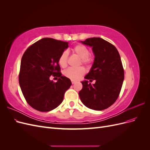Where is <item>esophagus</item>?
I'll use <instances>...</instances> for the list:
<instances>
[{
	"instance_id": "esophagus-1",
	"label": "esophagus",
	"mask_w": 150,
	"mask_h": 150,
	"mask_svg": "<svg viewBox=\"0 0 150 150\" xmlns=\"http://www.w3.org/2000/svg\"><path fill=\"white\" fill-rule=\"evenodd\" d=\"M71 83H72V84H75L76 83V81H74V80H71Z\"/></svg>"
}]
</instances>
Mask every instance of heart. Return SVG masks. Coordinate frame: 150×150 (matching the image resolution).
<instances>
[{
  "mask_svg": "<svg viewBox=\"0 0 150 150\" xmlns=\"http://www.w3.org/2000/svg\"><path fill=\"white\" fill-rule=\"evenodd\" d=\"M72 51L74 54L81 58L79 64L85 65L86 67H89L91 66L94 61V57L89 54V50L87 47L83 44H77L72 48ZM68 53L67 51H64L61 53L59 57L58 62L61 67H66L67 65ZM86 69L84 67H79L77 68L70 67L64 71V75L66 78L71 80L77 81L80 79L85 74Z\"/></svg>",
  "mask_w": 150,
  "mask_h": 150,
  "instance_id": "b5f03b06",
  "label": "heart"
}]
</instances>
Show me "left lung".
Segmentation results:
<instances>
[{
  "mask_svg": "<svg viewBox=\"0 0 150 150\" xmlns=\"http://www.w3.org/2000/svg\"><path fill=\"white\" fill-rule=\"evenodd\" d=\"M83 44L92 47L95 56L90 72L83 81L79 95L86 106L101 111L111 106L118 98L125 72L120 54L115 46L100 38L86 39ZM88 80H96L91 85Z\"/></svg>",
  "mask_w": 150,
  "mask_h": 150,
  "instance_id": "obj_1",
  "label": "left lung"
}]
</instances>
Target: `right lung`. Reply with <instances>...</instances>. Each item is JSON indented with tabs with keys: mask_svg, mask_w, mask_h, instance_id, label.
I'll use <instances>...</instances> for the list:
<instances>
[{
	"mask_svg": "<svg viewBox=\"0 0 150 150\" xmlns=\"http://www.w3.org/2000/svg\"><path fill=\"white\" fill-rule=\"evenodd\" d=\"M68 42L43 38L32 44L22 56L19 81L25 100L35 110L47 112L62 102L71 80L62 76L58 59ZM58 78L55 83L50 76Z\"/></svg>",
	"mask_w": 150,
	"mask_h": 150,
	"instance_id": "right-lung-1",
	"label": "right lung"
}]
</instances>
